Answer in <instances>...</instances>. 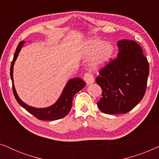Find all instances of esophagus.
I'll return each mask as SVG.
<instances>
[{
	"label": "esophagus",
	"mask_w": 159,
	"mask_h": 159,
	"mask_svg": "<svg viewBox=\"0 0 159 159\" xmlns=\"http://www.w3.org/2000/svg\"><path fill=\"white\" fill-rule=\"evenodd\" d=\"M84 81L86 82L87 84H92L93 82H94V77H93V75L91 73H89V72H87L84 74Z\"/></svg>",
	"instance_id": "34e87169"
}]
</instances>
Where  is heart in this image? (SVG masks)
<instances>
[{"label": "heart", "mask_w": 159, "mask_h": 159, "mask_svg": "<svg viewBox=\"0 0 159 159\" xmlns=\"http://www.w3.org/2000/svg\"><path fill=\"white\" fill-rule=\"evenodd\" d=\"M85 51L89 56L96 54L93 60V66H100L105 64L110 59L114 48L110 43L98 39H92L87 42Z\"/></svg>", "instance_id": "heart-1"}]
</instances>
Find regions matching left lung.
Instances as JSON below:
<instances>
[{"label":"left lung","instance_id":"8db88e82","mask_svg":"<svg viewBox=\"0 0 159 159\" xmlns=\"http://www.w3.org/2000/svg\"><path fill=\"white\" fill-rule=\"evenodd\" d=\"M119 52L99 71L95 82L102 89L98 106L107 114H126L138 104L147 88L149 64L142 48L134 40L118 43Z\"/></svg>","mask_w":159,"mask_h":159}]
</instances>
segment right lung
I'll return each instance as SVG.
<instances>
[{"mask_svg":"<svg viewBox=\"0 0 159 159\" xmlns=\"http://www.w3.org/2000/svg\"><path fill=\"white\" fill-rule=\"evenodd\" d=\"M24 41H21L19 43L18 46L16 49L14 58L11 62V66L10 69V75L12 80V88L14 95L18 102L19 105H21L24 108H25L28 112L35 116L37 119L43 121H53L57 120L66 116L68 113L70 111L71 106H72V100L76 93L79 92L80 90L85 86V82L81 78H73L67 82L66 86L63 90L62 94L56 103L48 108H37L27 106V104L21 101L15 90L14 82H13V68L15 61L19 55V51L24 44Z\"/></svg>","mask_w":159,"mask_h":159,"instance_id":"1","label":"right lung"}]
</instances>
